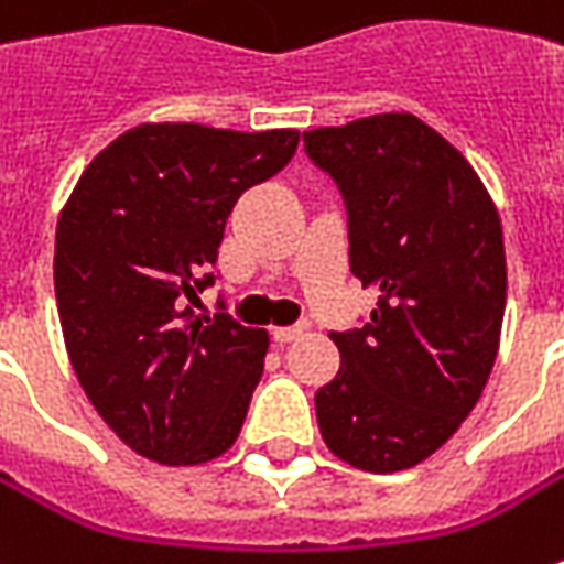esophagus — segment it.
<instances>
[{
  "mask_svg": "<svg viewBox=\"0 0 564 564\" xmlns=\"http://www.w3.org/2000/svg\"><path fill=\"white\" fill-rule=\"evenodd\" d=\"M303 330H306V325H293V328H274V330H271V337H274V344H290V340L303 337Z\"/></svg>",
  "mask_w": 564,
  "mask_h": 564,
  "instance_id": "1",
  "label": "esophagus"
}]
</instances>
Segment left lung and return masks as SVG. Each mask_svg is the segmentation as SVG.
Here are the masks:
<instances>
[{
  "mask_svg": "<svg viewBox=\"0 0 564 564\" xmlns=\"http://www.w3.org/2000/svg\"><path fill=\"white\" fill-rule=\"evenodd\" d=\"M337 183L350 271L379 290L337 330V376L315 394L330 452L369 474L416 467L470 416L499 354L505 242L496 202L452 141L410 112L303 135Z\"/></svg>",
  "mask_w": 564,
  "mask_h": 564,
  "instance_id": "8db88e82",
  "label": "left lung"
}]
</instances>
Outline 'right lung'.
Segmentation results:
<instances>
[{"instance_id": "add662e5", "label": "right lung", "mask_w": 564, "mask_h": 564, "mask_svg": "<svg viewBox=\"0 0 564 564\" xmlns=\"http://www.w3.org/2000/svg\"><path fill=\"white\" fill-rule=\"evenodd\" d=\"M296 129L141 122L87 163L56 224L62 337L87 401L141 457L188 467L236 442L268 330L195 318L227 217L296 154Z\"/></svg>"}]
</instances>
